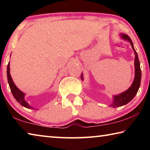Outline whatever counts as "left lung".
Returning <instances> with one entry per match:
<instances>
[{"label": "left lung", "mask_w": 150, "mask_h": 150, "mask_svg": "<svg viewBox=\"0 0 150 150\" xmlns=\"http://www.w3.org/2000/svg\"><path fill=\"white\" fill-rule=\"evenodd\" d=\"M120 35L122 39L126 40V41H128L131 44L132 48L134 52V54H135V59H134V68H135V75H135V77H134V79L132 83L131 86L128 88V89L120 94L113 96L112 103L110 105V106L113 108H116L119 107V106L125 105L133 99L137 93H138L139 86H140L142 77L140 64H139L138 54H137L136 51L134 49L132 41L130 38L129 37L128 35H126L125 34H121ZM81 80L83 81V73H81Z\"/></svg>", "instance_id": "obj_1"}]
</instances>
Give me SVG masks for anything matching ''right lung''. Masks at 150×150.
<instances>
[{
    "label": "right lung",
    "instance_id": "1",
    "mask_svg": "<svg viewBox=\"0 0 150 150\" xmlns=\"http://www.w3.org/2000/svg\"><path fill=\"white\" fill-rule=\"evenodd\" d=\"M7 79H8V82L10 86V88H11V91L12 95L14 96V97L15 98V99H16L22 106H24L25 108L34 110L35 108L30 106L29 104L25 100L24 97L25 95H26L25 93L20 91L19 88L15 85L14 83L13 82V80H12L11 75L10 74V62L8 63V65H7Z\"/></svg>",
    "mask_w": 150,
    "mask_h": 150
}]
</instances>
